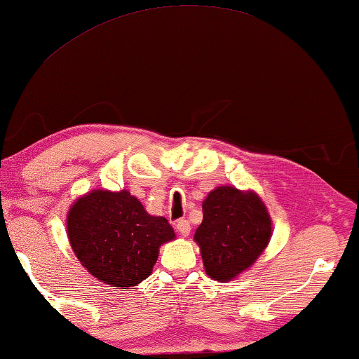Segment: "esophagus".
<instances>
[{
  "instance_id": "34e87169",
  "label": "esophagus",
  "mask_w": 359,
  "mask_h": 359,
  "mask_svg": "<svg viewBox=\"0 0 359 359\" xmlns=\"http://www.w3.org/2000/svg\"><path fill=\"white\" fill-rule=\"evenodd\" d=\"M176 230L180 231V235L188 236L191 233V223L186 218H181V220L176 222Z\"/></svg>"
}]
</instances>
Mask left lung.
Here are the masks:
<instances>
[{
	"mask_svg": "<svg viewBox=\"0 0 359 359\" xmlns=\"http://www.w3.org/2000/svg\"><path fill=\"white\" fill-rule=\"evenodd\" d=\"M204 220L194 240L210 278L231 280L256 261L270 240V218L254 192L222 186L202 202Z\"/></svg>",
	"mask_w": 359,
	"mask_h": 359,
	"instance_id": "left-lung-1",
	"label": "left lung"
}]
</instances>
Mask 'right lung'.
I'll return each mask as SVG.
<instances>
[{
  "label": "right lung",
  "instance_id": "obj_1",
  "mask_svg": "<svg viewBox=\"0 0 359 359\" xmlns=\"http://www.w3.org/2000/svg\"><path fill=\"white\" fill-rule=\"evenodd\" d=\"M67 236L93 277L126 290L152 273L158 248L175 231L167 218L149 215L128 191H92L71 207Z\"/></svg>",
  "mask_w": 359,
  "mask_h": 359
}]
</instances>
